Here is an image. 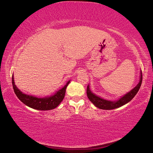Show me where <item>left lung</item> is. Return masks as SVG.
Returning a JSON list of instances; mask_svg holds the SVG:
<instances>
[{"mask_svg":"<svg viewBox=\"0 0 153 153\" xmlns=\"http://www.w3.org/2000/svg\"><path fill=\"white\" fill-rule=\"evenodd\" d=\"M142 82V71H140V82L137 86L131 90L130 92L127 93L126 95H124L123 97H121L120 100L117 101L113 102L110 101V100H106L102 99V98L97 97V95L90 91L89 86H87V97L89 98V100L91 101L93 104H94L96 107L100 108V109H105V110H111L114 109V108L120 107L121 106L126 105V103L130 101L132 98L135 97L136 94L138 93L140 88L141 86Z\"/></svg>","mask_w":153,"mask_h":153,"instance_id":"8db88e82","label":"left lung"}]
</instances>
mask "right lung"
<instances>
[{
    "instance_id": "right-lung-1",
    "label": "right lung",
    "mask_w": 153,
    "mask_h": 153,
    "mask_svg": "<svg viewBox=\"0 0 153 153\" xmlns=\"http://www.w3.org/2000/svg\"><path fill=\"white\" fill-rule=\"evenodd\" d=\"M69 83V82H67V84L63 88L59 90L53 96L41 98L32 97V96H29L22 93V92H21L15 86L13 79V76H12L13 88L14 92L17 98L23 103H24L25 105L28 106V107L34 108V109L41 111L51 110L57 107L65 97L66 88L68 86Z\"/></svg>"
}]
</instances>
